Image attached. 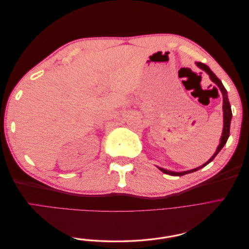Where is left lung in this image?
Instances as JSON below:
<instances>
[{
	"instance_id": "obj_1",
	"label": "left lung",
	"mask_w": 249,
	"mask_h": 249,
	"mask_svg": "<svg viewBox=\"0 0 249 249\" xmlns=\"http://www.w3.org/2000/svg\"><path fill=\"white\" fill-rule=\"evenodd\" d=\"M196 65L199 67V69L203 70V71H205L209 74L211 80H212V81L215 83V84H216L218 87H219V89L221 90V92H222V96H223V132H222V136H221V139H220V144H219V146L217 147L216 152H215V154L213 155V157L211 158V159H210L207 163L201 165L200 167H197V168L192 169V170L184 171V172H173V171H168V170H166V169H163V168H160V167H159V169H160L162 172L166 173V175H169V176L180 177V176L187 175V173H191V172L196 171V170H198V169H200V168H202V167H205L206 165H208L210 162H212V161L214 160V158H215V157L218 155V153H219L220 150L222 149V147L224 146L225 143H227V141H228V139H229V136H230V126H231V115H232V114H231V104H230L229 97H228V91H227V89L224 88V86H223V84L221 83V81L215 76V73L210 70V67H209L208 65L203 64V63H201V62H196Z\"/></svg>"
}]
</instances>
